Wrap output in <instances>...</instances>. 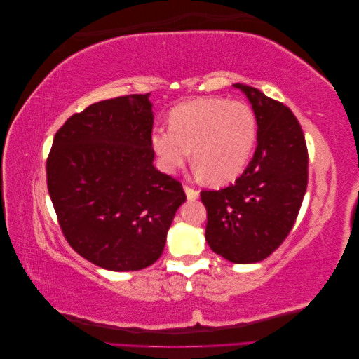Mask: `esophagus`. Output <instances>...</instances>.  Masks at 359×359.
Here are the masks:
<instances>
[{"label": "esophagus", "instance_id": "obj_1", "mask_svg": "<svg viewBox=\"0 0 359 359\" xmlns=\"http://www.w3.org/2000/svg\"><path fill=\"white\" fill-rule=\"evenodd\" d=\"M184 191H186V196L189 201H196L199 198V191L189 187V186H184Z\"/></svg>", "mask_w": 359, "mask_h": 359}]
</instances>
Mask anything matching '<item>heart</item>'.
Masks as SVG:
<instances>
[{
	"instance_id": "heart-1",
	"label": "heart",
	"mask_w": 359,
	"mask_h": 359,
	"mask_svg": "<svg viewBox=\"0 0 359 359\" xmlns=\"http://www.w3.org/2000/svg\"><path fill=\"white\" fill-rule=\"evenodd\" d=\"M257 137L252 107L219 97L182 103L169 116V130L154 128L151 147L163 172L175 173L191 157L199 175L226 184L241 175Z\"/></svg>"
}]
</instances>
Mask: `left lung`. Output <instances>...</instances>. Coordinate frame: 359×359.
<instances>
[{"instance_id":"8db88e82","label":"left lung","mask_w":359,"mask_h":359,"mask_svg":"<svg viewBox=\"0 0 359 359\" xmlns=\"http://www.w3.org/2000/svg\"><path fill=\"white\" fill-rule=\"evenodd\" d=\"M253 107L257 147L229 187L202 191L205 240L233 264H255L285 241L307 190L309 154L301 126L283 103L244 83H233Z\"/></svg>"}]
</instances>
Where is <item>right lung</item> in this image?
I'll return each mask as SVG.
<instances>
[{
  "mask_svg": "<svg viewBox=\"0 0 359 359\" xmlns=\"http://www.w3.org/2000/svg\"><path fill=\"white\" fill-rule=\"evenodd\" d=\"M148 94L103 100L70 116L53 137L48 190L61 231L82 257L109 271H139L161 256L186 202L158 172Z\"/></svg>",
  "mask_w": 359,
  "mask_h": 359,
  "instance_id": "obj_1",
  "label": "right lung"
}]
</instances>
